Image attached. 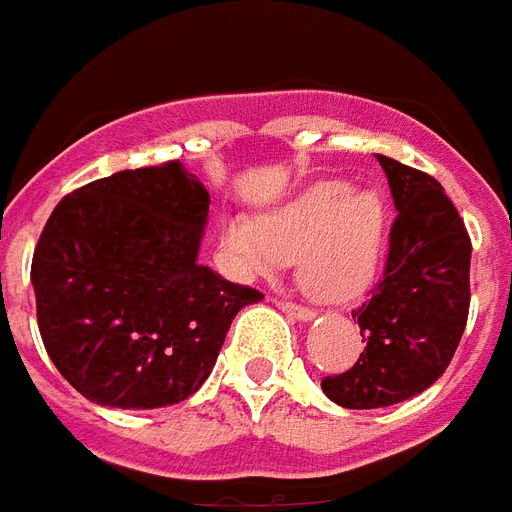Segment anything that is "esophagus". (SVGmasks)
I'll list each match as a JSON object with an SVG mask.
<instances>
[{
	"mask_svg": "<svg viewBox=\"0 0 512 512\" xmlns=\"http://www.w3.org/2000/svg\"><path fill=\"white\" fill-rule=\"evenodd\" d=\"M275 304L280 306L282 312H288L290 317H296V320H301V322H309L317 317V312H314V309H309V306L293 304V301H285V298H275Z\"/></svg>",
	"mask_w": 512,
	"mask_h": 512,
	"instance_id": "1",
	"label": "esophagus"
}]
</instances>
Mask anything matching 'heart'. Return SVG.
<instances>
[{
	"mask_svg": "<svg viewBox=\"0 0 512 512\" xmlns=\"http://www.w3.org/2000/svg\"><path fill=\"white\" fill-rule=\"evenodd\" d=\"M386 227L388 211L378 192L330 179L269 208L256 222L224 216L222 245L243 275L272 277L298 261L306 293L346 301L378 275Z\"/></svg>",
	"mask_w": 512,
	"mask_h": 512,
	"instance_id": "b5f03b06",
	"label": "heart"
}]
</instances>
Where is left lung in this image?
I'll use <instances>...</instances> for the list:
<instances>
[{
  "instance_id": "1",
  "label": "left lung",
  "mask_w": 512,
  "mask_h": 512,
  "mask_svg": "<svg viewBox=\"0 0 512 512\" xmlns=\"http://www.w3.org/2000/svg\"><path fill=\"white\" fill-rule=\"evenodd\" d=\"M394 195L386 269L351 312L367 343L357 365L322 378L346 410H378L436 383L455 357L470 309V237L455 203L425 171L378 155Z\"/></svg>"
}]
</instances>
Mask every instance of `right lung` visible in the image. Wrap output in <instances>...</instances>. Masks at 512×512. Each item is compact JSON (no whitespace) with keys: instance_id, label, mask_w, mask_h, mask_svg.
Here are the masks:
<instances>
[{"instance_id":"right-lung-1","label":"right lung","mask_w":512,"mask_h":512,"mask_svg":"<svg viewBox=\"0 0 512 512\" xmlns=\"http://www.w3.org/2000/svg\"><path fill=\"white\" fill-rule=\"evenodd\" d=\"M208 190L179 161L73 190L31 261L44 349L89 402L158 410L211 375L235 314L264 298L198 264Z\"/></svg>"}]
</instances>
